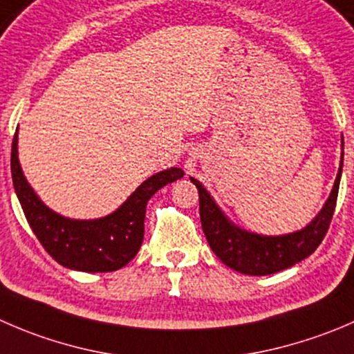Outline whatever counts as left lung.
Wrapping results in <instances>:
<instances>
[{
	"mask_svg": "<svg viewBox=\"0 0 354 354\" xmlns=\"http://www.w3.org/2000/svg\"><path fill=\"white\" fill-rule=\"evenodd\" d=\"M341 173L342 160L330 197L325 202L320 214L301 232L280 236H263L236 228L219 211L207 190L195 178H190L198 190L202 230L212 252L235 272L254 277L272 275L303 261L317 250L330 226L337 202Z\"/></svg>",
	"mask_w": 354,
	"mask_h": 354,
	"instance_id": "1",
	"label": "left lung"
}]
</instances>
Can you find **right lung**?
I'll use <instances>...</instances> for the list:
<instances>
[{"mask_svg": "<svg viewBox=\"0 0 354 354\" xmlns=\"http://www.w3.org/2000/svg\"><path fill=\"white\" fill-rule=\"evenodd\" d=\"M183 174L180 167L153 174L107 218L77 221L55 214L37 198L20 169L17 133L12 142V180L27 223L44 250L57 263L77 272L105 273L126 266L142 247L149 198L167 183L180 180Z\"/></svg>", "mask_w": 354, "mask_h": 354, "instance_id": "1", "label": "right lung"}]
</instances>
